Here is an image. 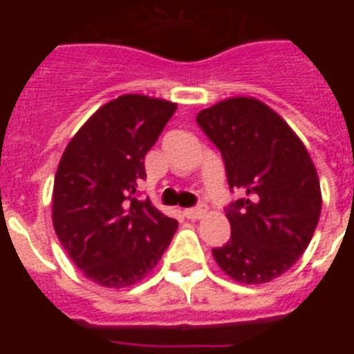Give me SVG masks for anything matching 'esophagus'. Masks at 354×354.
Wrapping results in <instances>:
<instances>
[{"label": "esophagus", "instance_id": "esophagus-1", "mask_svg": "<svg viewBox=\"0 0 354 354\" xmlns=\"http://www.w3.org/2000/svg\"><path fill=\"white\" fill-rule=\"evenodd\" d=\"M207 214V207L205 205H200V207H192V209H184V216L187 220H200Z\"/></svg>", "mask_w": 354, "mask_h": 354}]
</instances>
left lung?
Segmentation results:
<instances>
[{
    "mask_svg": "<svg viewBox=\"0 0 354 354\" xmlns=\"http://www.w3.org/2000/svg\"><path fill=\"white\" fill-rule=\"evenodd\" d=\"M196 122L220 149L230 189L245 193L228 207L230 239L212 257L236 282H271L296 264L317 227L323 196L314 161L289 124L255 97H228Z\"/></svg>",
    "mask_w": 354,
    "mask_h": 354,
    "instance_id": "1",
    "label": "left lung"
}]
</instances>
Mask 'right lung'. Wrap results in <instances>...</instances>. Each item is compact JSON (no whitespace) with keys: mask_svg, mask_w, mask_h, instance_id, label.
I'll use <instances>...</instances> for the list:
<instances>
[{"mask_svg":"<svg viewBox=\"0 0 354 354\" xmlns=\"http://www.w3.org/2000/svg\"><path fill=\"white\" fill-rule=\"evenodd\" d=\"M177 104L126 93L106 102L62 154L53 186V227L84 277L108 289L154 270L179 223L136 198L147 152Z\"/></svg>","mask_w":354,"mask_h":354,"instance_id":"right-lung-1","label":"right lung"}]
</instances>
